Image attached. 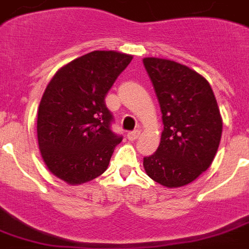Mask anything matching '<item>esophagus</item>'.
<instances>
[{"label":"esophagus","instance_id":"1","mask_svg":"<svg viewBox=\"0 0 249 249\" xmlns=\"http://www.w3.org/2000/svg\"><path fill=\"white\" fill-rule=\"evenodd\" d=\"M140 137V131H131V132L127 133V139L129 140V141H135V140H137Z\"/></svg>","mask_w":249,"mask_h":249}]
</instances>
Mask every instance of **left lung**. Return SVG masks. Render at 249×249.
<instances>
[{
    "label": "left lung",
    "instance_id": "left-lung-1",
    "mask_svg": "<svg viewBox=\"0 0 249 249\" xmlns=\"http://www.w3.org/2000/svg\"><path fill=\"white\" fill-rule=\"evenodd\" d=\"M162 113L163 131L154 155L143 157L145 171L166 188L194 181L212 165L222 137L223 122L208 80L186 65L145 58Z\"/></svg>",
    "mask_w": 249,
    "mask_h": 249
}]
</instances>
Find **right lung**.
<instances>
[{
	"label": "right lung",
	"mask_w": 249,
	"mask_h": 249,
	"mask_svg": "<svg viewBox=\"0 0 249 249\" xmlns=\"http://www.w3.org/2000/svg\"><path fill=\"white\" fill-rule=\"evenodd\" d=\"M132 55L95 50L55 73L37 110V142L49 171L69 185H80L107 170L121 141L110 131L113 117L106 95Z\"/></svg>",
	"instance_id": "1"
}]
</instances>
